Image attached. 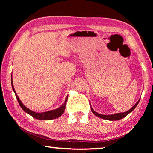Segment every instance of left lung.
<instances>
[{
	"label": "left lung",
	"mask_w": 153,
	"mask_h": 153,
	"mask_svg": "<svg viewBox=\"0 0 153 153\" xmlns=\"http://www.w3.org/2000/svg\"><path fill=\"white\" fill-rule=\"evenodd\" d=\"M139 101H140V99L138 100V101L136 103L135 105H134L133 107L130 108V109L128 110V111H126V112L120 113H115V114H113V115H102V114H99V113H98L96 112V111H94V110H93V108H92V107H90V108H91L92 112L94 113L95 115H97V117H100V118H102V119H104V120H107L116 121V120H121V119H123V117H125L126 115H128L129 113L132 112L134 108L136 107V106L138 105Z\"/></svg>",
	"instance_id": "1"
}]
</instances>
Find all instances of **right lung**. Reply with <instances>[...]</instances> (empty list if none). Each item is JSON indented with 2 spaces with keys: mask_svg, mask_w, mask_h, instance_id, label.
<instances>
[{
  "mask_svg": "<svg viewBox=\"0 0 153 153\" xmlns=\"http://www.w3.org/2000/svg\"><path fill=\"white\" fill-rule=\"evenodd\" d=\"M11 86H12L13 90L15 94V96H16V98L18 100V102H19V104L20 105V107H22V109L24 110L25 113L30 114V115L31 116H32L33 118H36L37 119V120H54V119L58 118L63 113L65 108V105H66L67 98H68V96L66 97L65 100L63 104L59 108H56L55 110L46 111V112L36 113L34 111L27 108L26 107H25V106L23 105V103L20 100L19 97H18V96L16 94V92H15V90L14 89L13 84V80H12V76H11Z\"/></svg>",
  "mask_w": 153,
  "mask_h": 153,
  "instance_id": "1",
  "label": "right lung"
}]
</instances>
